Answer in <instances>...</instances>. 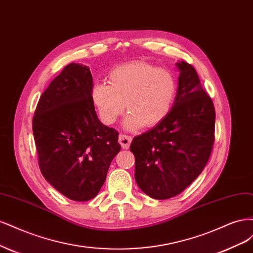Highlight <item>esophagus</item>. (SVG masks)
Here are the masks:
<instances>
[{
  "label": "esophagus",
  "mask_w": 253,
  "mask_h": 253,
  "mask_svg": "<svg viewBox=\"0 0 253 253\" xmlns=\"http://www.w3.org/2000/svg\"><path fill=\"white\" fill-rule=\"evenodd\" d=\"M131 141H132V137L129 136V135L121 134L119 136V143L121 144L122 148H123V149H128L129 146H130V143H131Z\"/></svg>",
  "instance_id": "esophagus-1"
}]
</instances>
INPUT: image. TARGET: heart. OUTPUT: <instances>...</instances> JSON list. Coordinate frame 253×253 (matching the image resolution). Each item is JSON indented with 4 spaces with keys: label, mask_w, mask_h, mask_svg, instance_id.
I'll use <instances>...</instances> for the list:
<instances>
[{
    "label": "heart",
    "mask_w": 253,
    "mask_h": 253,
    "mask_svg": "<svg viewBox=\"0 0 253 253\" xmlns=\"http://www.w3.org/2000/svg\"><path fill=\"white\" fill-rule=\"evenodd\" d=\"M108 84H95L91 99L103 123L112 125L126 109L128 129L154 127L172 108L177 83L169 69L148 62L132 61L113 68Z\"/></svg>",
    "instance_id": "obj_1"
}]
</instances>
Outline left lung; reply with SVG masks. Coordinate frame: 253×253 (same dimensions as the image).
<instances>
[{"mask_svg": "<svg viewBox=\"0 0 253 253\" xmlns=\"http://www.w3.org/2000/svg\"><path fill=\"white\" fill-rule=\"evenodd\" d=\"M176 66L180 77L169 115L130 145L136 184L156 200L185 190L206 166L214 143L213 102L191 64L182 61Z\"/></svg>", "mask_w": 253, "mask_h": 253, "instance_id": "8db88e82", "label": "left lung"}]
</instances>
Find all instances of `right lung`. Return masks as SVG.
Listing matches in <instances>:
<instances>
[{
    "label": "right lung",
    "mask_w": 253,
    "mask_h": 253,
    "mask_svg": "<svg viewBox=\"0 0 253 253\" xmlns=\"http://www.w3.org/2000/svg\"><path fill=\"white\" fill-rule=\"evenodd\" d=\"M92 86L87 66L67 65L41 95L32 119L41 172L78 202L96 197L121 150L119 132L96 116Z\"/></svg>",
    "instance_id": "obj_1"
}]
</instances>
